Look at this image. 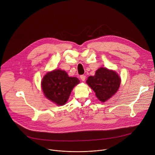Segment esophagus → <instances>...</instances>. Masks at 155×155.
I'll return each instance as SVG.
<instances>
[{"label": "esophagus", "mask_w": 155, "mask_h": 155, "mask_svg": "<svg viewBox=\"0 0 155 155\" xmlns=\"http://www.w3.org/2000/svg\"><path fill=\"white\" fill-rule=\"evenodd\" d=\"M80 78H81V80L83 81H84L85 80V79H86V76L84 75H82L80 76Z\"/></svg>", "instance_id": "obj_1"}]
</instances>
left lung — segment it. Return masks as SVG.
I'll use <instances>...</instances> for the list:
<instances>
[{"instance_id": "obj_1", "label": "left lung", "mask_w": 155, "mask_h": 155, "mask_svg": "<svg viewBox=\"0 0 155 155\" xmlns=\"http://www.w3.org/2000/svg\"><path fill=\"white\" fill-rule=\"evenodd\" d=\"M120 78L114 71L105 68H99L94 76H89L87 84L95 92L96 97L105 102L114 95L120 84Z\"/></svg>"}]
</instances>
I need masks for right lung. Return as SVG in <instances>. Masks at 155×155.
Wrapping results in <instances>:
<instances>
[{
	"label": "right lung",
	"mask_w": 155,
	"mask_h": 155,
	"mask_svg": "<svg viewBox=\"0 0 155 155\" xmlns=\"http://www.w3.org/2000/svg\"><path fill=\"white\" fill-rule=\"evenodd\" d=\"M80 83L77 77H70L66 72L56 69L43 77L41 87L45 97L59 106L66 104L73 88Z\"/></svg>",
	"instance_id": "right-lung-1"
}]
</instances>
